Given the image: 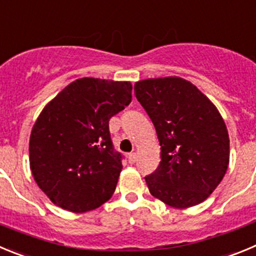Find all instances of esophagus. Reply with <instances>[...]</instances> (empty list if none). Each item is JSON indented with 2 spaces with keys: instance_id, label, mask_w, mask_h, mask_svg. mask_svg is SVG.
Wrapping results in <instances>:
<instances>
[{
  "instance_id": "1",
  "label": "esophagus",
  "mask_w": 256,
  "mask_h": 256,
  "mask_svg": "<svg viewBox=\"0 0 256 256\" xmlns=\"http://www.w3.org/2000/svg\"><path fill=\"white\" fill-rule=\"evenodd\" d=\"M128 162H130V163H135V162H136V160H138L136 153H130V154H128Z\"/></svg>"
}]
</instances>
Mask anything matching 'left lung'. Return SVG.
<instances>
[{
	"instance_id": "obj_1",
	"label": "left lung",
	"mask_w": 256,
	"mask_h": 256,
	"mask_svg": "<svg viewBox=\"0 0 256 256\" xmlns=\"http://www.w3.org/2000/svg\"><path fill=\"white\" fill-rule=\"evenodd\" d=\"M136 100L150 117L160 163L145 177L154 198L174 208L200 204L216 190L230 162V138L216 106L177 76L138 82Z\"/></svg>"
}]
</instances>
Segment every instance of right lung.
I'll list each match as a JSON object with an SVG mask.
<instances>
[{"label": "right lung", "instance_id": "obj_1", "mask_svg": "<svg viewBox=\"0 0 256 256\" xmlns=\"http://www.w3.org/2000/svg\"><path fill=\"white\" fill-rule=\"evenodd\" d=\"M131 82L82 78L68 84L39 114L29 142L36 185L62 209L84 213L114 192L122 156L108 122L131 102Z\"/></svg>", "mask_w": 256, "mask_h": 256}]
</instances>
